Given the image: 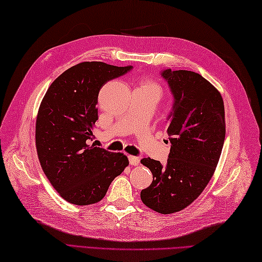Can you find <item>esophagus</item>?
<instances>
[{"instance_id":"34e87169","label":"esophagus","mask_w":262,"mask_h":262,"mask_svg":"<svg viewBox=\"0 0 262 262\" xmlns=\"http://www.w3.org/2000/svg\"><path fill=\"white\" fill-rule=\"evenodd\" d=\"M128 160H129V163L130 165H138L140 164V158L137 157H133V155H130V157H128Z\"/></svg>"}]
</instances>
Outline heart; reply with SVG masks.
<instances>
[{"label":"heart","instance_id":"b5f03b06","mask_svg":"<svg viewBox=\"0 0 262 262\" xmlns=\"http://www.w3.org/2000/svg\"><path fill=\"white\" fill-rule=\"evenodd\" d=\"M136 89H141V90L152 92L158 97V99L161 98V96H162V88H161V85L159 84L158 82H155L153 80H149V79L143 80L141 82V84L138 85Z\"/></svg>","mask_w":262,"mask_h":262}]
</instances>
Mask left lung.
I'll list each match as a JSON object with an SVG mask.
<instances>
[{
    "mask_svg": "<svg viewBox=\"0 0 262 262\" xmlns=\"http://www.w3.org/2000/svg\"><path fill=\"white\" fill-rule=\"evenodd\" d=\"M173 96L168 116V162L141 160L153 174L141 191L148 208L160 214L182 210L197 199L213 177L225 140L224 102L219 90L191 71L161 72Z\"/></svg>",
    "mask_w": 262,
    "mask_h": 262,
    "instance_id": "8db88e82",
    "label": "left lung"
}]
</instances>
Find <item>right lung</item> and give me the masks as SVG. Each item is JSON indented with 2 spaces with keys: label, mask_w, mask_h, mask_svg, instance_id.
<instances>
[{
  "label": "right lung",
  "mask_w": 262,
  "mask_h": 262,
  "mask_svg": "<svg viewBox=\"0 0 262 262\" xmlns=\"http://www.w3.org/2000/svg\"><path fill=\"white\" fill-rule=\"evenodd\" d=\"M132 69L102 62L80 63L60 74L42 99L36 120L38 159L66 202L80 206L100 202L129 164L126 155L97 147L90 141L98 120L100 89Z\"/></svg>",
  "instance_id": "right-lung-1"
}]
</instances>
